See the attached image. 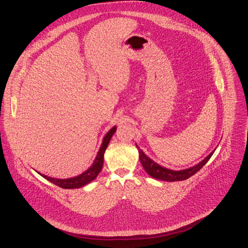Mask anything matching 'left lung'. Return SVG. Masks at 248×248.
Returning a JSON list of instances; mask_svg holds the SVG:
<instances>
[{
    "label": "left lung",
    "instance_id": "8db88e82",
    "mask_svg": "<svg viewBox=\"0 0 248 248\" xmlns=\"http://www.w3.org/2000/svg\"><path fill=\"white\" fill-rule=\"evenodd\" d=\"M137 148L139 149V157H140V164L143 166V168L147 172V174L150 175L151 177L155 178V179H158V180H161V181H167V182L184 181V180H186V179L190 178L191 176H193L195 173H197L203 165L209 161V159L211 158V156L213 155V153L215 151V150H213L205 159H203L198 165H194L192 167L187 168V169L176 171V170H171V169L165 168V167H163V166L156 164L151 159H149L143 153V151L141 149H140V147L138 145Z\"/></svg>",
    "mask_w": 248,
    "mask_h": 248
}]
</instances>
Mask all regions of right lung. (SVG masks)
Wrapping results in <instances>:
<instances>
[{
    "label": "right lung",
    "instance_id": "1",
    "mask_svg": "<svg viewBox=\"0 0 248 248\" xmlns=\"http://www.w3.org/2000/svg\"><path fill=\"white\" fill-rule=\"evenodd\" d=\"M116 126L112 127L110 130L108 132V134L105 136L101 148L97 154V157L93 163V165H91L86 171H84L83 174L74 177V178H70V179H55V178H51L48 176H46L44 174L39 173L42 177H44L45 179H46L47 181L51 182L52 184H54L56 186L64 188V189H73V188H79L82 187L83 186L89 184L90 182H92L93 180H95L98 176V174L101 172L102 168H103V164H104V154L106 149L108 146V143L110 141L111 138L113 136V134L116 132Z\"/></svg>",
    "mask_w": 248,
    "mask_h": 248
}]
</instances>
